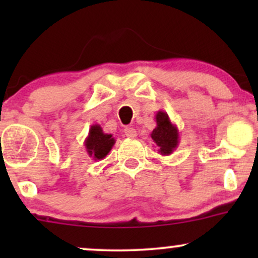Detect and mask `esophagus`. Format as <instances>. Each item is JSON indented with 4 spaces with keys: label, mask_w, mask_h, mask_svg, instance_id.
<instances>
[{
    "label": "esophagus",
    "mask_w": 258,
    "mask_h": 258,
    "mask_svg": "<svg viewBox=\"0 0 258 258\" xmlns=\"http://www.w3.org/2000/svg\"><path fill=\"white\" fill-rule=\"evenodd\" d=\"M123 132H125V136L127 138H135L136 136H137V131H136L133 127H126V128L123 130Z\"/></svg>",
    "instance_id": "34e87169"
}]
</instances>
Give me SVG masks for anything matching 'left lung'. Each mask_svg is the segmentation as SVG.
Here are the masks:
<instances>
[{
	"mask_svg": "<svg viewBox=\"0 0 258 258\" xmlns=\"http://www.w3.org/2000/svg\"><path fill=\"white\" fill-rule=\"evenodd\" d=\"M155 120L156 127L150 133V137L158 146V152L161 155H171L179 143L178 128L170 120L167 112L162 110L156 112Z\"/></svg>",
	"mask_w": 258,
	"mask_h": 258,
	"instance_id": "left-lung-1",
	"label": "left lung"
}]
</instances>
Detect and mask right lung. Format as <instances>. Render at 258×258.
Instances as JSON below:
<instances>
[{
  "mask_svg": "<svg viewBox=\"0 0 258 258\" xmlns=\"http://www.w3.org/2000/svg\"><path fill=\"white\" fill-rule=\"evenodd\" d=\"M114 144L115 138H112V135L103 132L102 127L98 123L91 126L88 136L85 139L86 152L93 160L104 159Z\"/></svg>",
  "mask_w": 258,
  "mask_h": 258,
  "instance_id": "right-lung-1",
  "label": "right lung"
}]
</instances>
